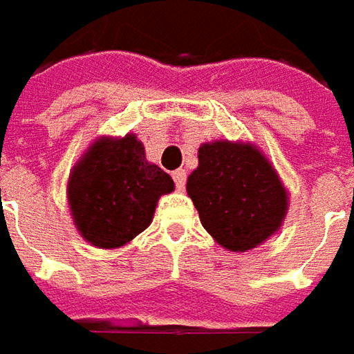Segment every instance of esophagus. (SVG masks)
Wrapping results in <instances>:
<instances>
[{
  "label": "esophagus",
  "instance_id": "1",
  "mask_svg": "<svg viewBox=\"0 0 354 354\" xmlns=\"http://www.w3.org/2000/svg\"><path fill=\"white\" fill-rule=\"evenodd\" d=\"M173 181H175L177 191H183V189H185V183H187V171H185V169L173 171Z\"/></svg>",
  "mask_w": 354,
  "mask_h": 354
}]
</instances>
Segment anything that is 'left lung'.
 Segmentation results:
<instances>
[{
    "label": "left lung",
    "mask_w": 354,
    "mask_h": 354,
    "mask_svg": "<svg viewBox=\"0 0 354 354\" xmlns=\"http://www.w3.org/2000/svg\"><path fill=\"white\" fill-rule=\"evenodd\" d=\"M187 192L202 227L231 252L266 243L281 229L289 209V191L274 163L248 140L201 145Z\"/></svg>",
    "instance_id": "1"
}]
</instances>
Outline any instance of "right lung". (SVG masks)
I'll list each match as a JSON object with an SVG mask.
<instances>
[{"label": "right lung", "instance_id": "add662e5", "mask_svg": "<svg viewBox=\"0 0 354 354\" xmlns=\"http://www.w3.org/2000/svg\"><path fill=\"white\" fill-rule=\"evenodd\" d=\"M173 189L171 177L146 160L136 135L98 136L71 169L67 202L80 237L109 250L142 233L160 196Z\"/></svg>", "mask_w": 354, "mask_h": 354}]
</instances>
